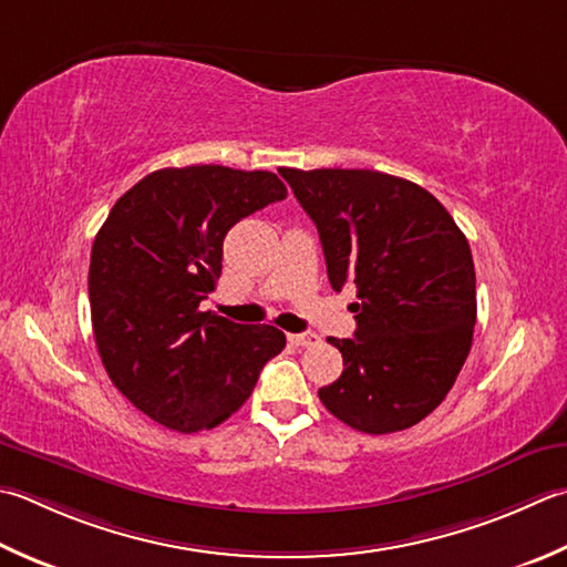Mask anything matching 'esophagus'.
Instances as JSON below:
<instances>
[{
    "mask_svg": "<svg viewBox=\"0 0 567 567\" xmlns=\"http://www.w3.org/2000/svg\"><path fill=\"white\" fill-rule=\"evenodd\" d=\"M287 339H290V343H295V347H315V343H319V337L312 334V331H305V334H290Z\"/></svg>",
    "mask_w": 567,
    "mask_h": 567,
    "instance_id": "obj_1",
    "label": "esophagus"
}]
</instances>
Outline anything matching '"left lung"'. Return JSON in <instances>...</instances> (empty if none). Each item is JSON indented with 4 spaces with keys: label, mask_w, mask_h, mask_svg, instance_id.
Wrapping results in <instances>:
<instances>
[{
    "label": "left lung",
    "mask_w": 567,
    "mask_h": 567,
    "mask_svg": "<svg viewBox=\"0 0 567 567\" xmlns=\"http://www.w3.org/2000/svg\"><path fill=\"white\" fill-rule=\"evenodd\" d=\"M315 220L329 282L359 287L357 334L329 339L339 379L319 401L369 435L417 425L457 381L476 321L470 243L435 196L373 169H282Z\"/></svg>",
    "instance_id": "left-lung-1"
}]
</instances>
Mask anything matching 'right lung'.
<instances>
[{"instance_id": "1", "label": "right lung", "mask_w": 567, "mask_h": 567, "mask_svg": "<svg viewBox=\"0 0 567 567\" xmlns=\"http://www.w3.org/2000/svg\"><path fill=\"white\" fill-rule=\"evenodd\" d=\"M285 196L272 172L169 166L122 194L97 230L87 272L97 353L117 391L154 423L220 425L285 349L280 329L198 309L216 290L226 233Z\"/></svg>"}]
</instances>
